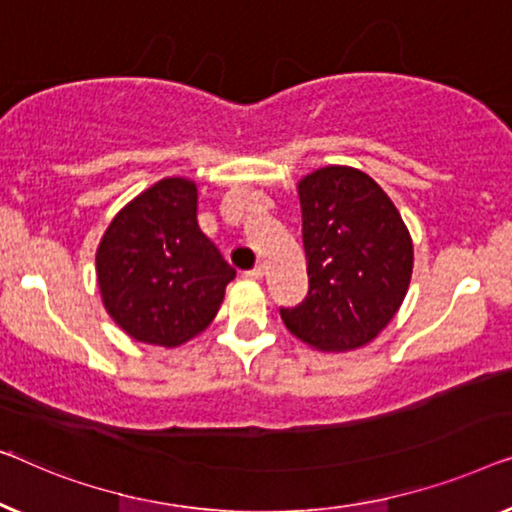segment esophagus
<instances>
[{
	"mask_svg": "<svg viewBox=\"0 0 512 512\" xmlns=\"http://www.w3.org/2000/svg\"><path fill=\"white\" fill-rule=\"evenodd\" d=\"M243 276H246L248 280H259V278L264 276V266H262V264H257V266H253V269L243 271Z\"/></svg>",
	"mask_w": 512,
	"mask_h": 512,
	"instance_id": "obj_1",
	"label": "esophagus"
}]
</instances>
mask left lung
<instances>
[{
	"label": "left lung",
	"mask_w": 512,
	"mask_h": 512,
	"mask_svg": "<svg viewBox=\"0 0 512 512\" xmlns=\"http://www.w3.org/2000/svg\"><path fill=\"white\" fill-rule=\"evenodd\" d=\"M308 294L280 308L285 327L318 350H355L399 311L413 273V241L371 176L325 167L299 183Z\"/></svg>",
	"instance_id": "obj_1"
}]
</instances>
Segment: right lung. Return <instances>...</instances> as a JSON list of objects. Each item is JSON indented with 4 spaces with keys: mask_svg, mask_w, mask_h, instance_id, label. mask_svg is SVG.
I'll return each instance as SVG.
<instances>
[{
    "mask_svg": "<svg viewBox=\"0 0 512 512\" xmlns=\"http://www.w3.org/2000/svg\"><path fill=\"white\" fill-rule=\"evenodd\" d=\"M236 271L199 229L197 185L164 178L122 208L97 248L106 311L136 341L176 348L204 331Z\"/></svg>",
    "mask_w": 512,
    "mask_h": 512,
    "instance_id": "add662e5",
    "label": "right lung"
}]
</instances>
